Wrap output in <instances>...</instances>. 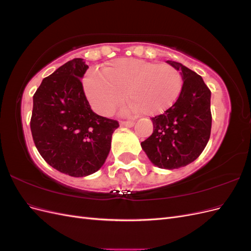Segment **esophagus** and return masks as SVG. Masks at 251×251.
Segmentation results:
<instances>
[{"instance_id": "34e87169", "label": "esophagus", "mask_w": 251, "mask_h": 251, "mask_svg": "<svg viewBox=\"0 0 251 251\" xmlns=\"http://www.w3.org/2000/svg\"><path fill=\"white\" fill-rule=\"evenodd\" d=\"M134 125H135L134 121H124V120H121V121H120V126H121L132 127Z\"/></svg>"}]
</instances>
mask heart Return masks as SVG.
I'll return each mask as SVG.
<instances>
[{"instance_id":"b5f03b06","label":"heart","mask_w":251,"mask_h":251,"mask_svg":"<svg viewBox=\"0 0 251 251\" xmlns=\"http://www.w3.org/2000/svg\"><path fill=\"white\" fill-rule=\"evenodd\" d=\"M102 74L89 72L83 78L88 100L101 115H111L124 100L125 92L130 101L121 109L123 114H160L177 101L183 85L175 67L137 58L113 60Z\"/></svg>"}]
</instances>
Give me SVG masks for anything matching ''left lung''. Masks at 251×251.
<instances>
[{
    "label": "left lung",
    "instance_id": "left-lung-1",
    "mask_svg": "<svg viewBox=\"0 0 251 251\" xmlns=\"http://www.w3.org/2000/svg\"><path fill=\"white\" fill-rule=\"evenodd\" d=\"M166 63L181 71V93L170 109L151 118L153 134L141 142V148L154 165L174 170L195 161L209 140L210 90L187 67L173 60Z\"/></svg>",
    "mask_w": 251,
    "mask_h": 251
}]
</instances>
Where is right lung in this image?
<instances>
[{
  "instance_id": "1",
  "label": "right lung",
  "mask_w": 251,
  "mask_h": 251,
  "mask_svg": "<svg viewBox=\"0 0 251 251\" xmlns=\"http://www.w3.org/2000/svg\"><path fill=\"white\" fill-rule=\"evenodd\" d=\"M88 68L82 58L69 60L45 77L33 95L30 128L35 147L53 169L72 177L101 168L119 126L91 110L80 80Z\"/></svg>"
}]
</instances>
